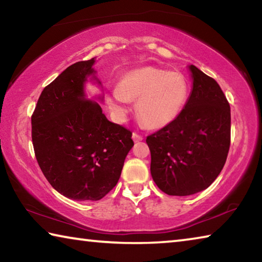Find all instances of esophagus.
I'll return each instance as SVG.
<instances>
[{
	"label": "esophagus",
	"mask_w": 262,
	"mask_h": 262,
	"mask_svg": "<svg viewBox=\"0 0 262 262\" xmlns=\"http://www.w3.org/2000/svg\"><path fill=\"white\" fill-rule=\"evenodd\" d=\"M133 140H134V142H140V141L143 140V136L139 134V133L134 132V133H133Z\"/></svg>",
	"instance_id": "1"
}]
</instances>
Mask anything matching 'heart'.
Returning <instances> with one entry per match:
<instances>
[{"instance_id": "b5f03b06", "label": "heart", "mask_w": 262, "mask_h": 262, "mask_svg": "<svg viewBox=\"0 0 262 262\" xmlns=\"http://www.w3.org/2000/svg\"><path fill=\"white\" fill-rule=\"evenodd\" d=\"M188 82L179 72L144 67L123 75L112 94V107L127 112L128 100L137 101V114L149 128H163L179 117L188 98Z\"/></svg>"}]
</instances>
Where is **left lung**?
Masks as SVG:
<instances>
[{
	"instance_id": "1",
	"label": "left lung",
	"mask_w": 262,
	"mask_h": 262,
	"mask_svg": "<svg viewBox=\"0 0 262 262\" xmlns=\"http://www.w3.org/2000/svg\"><path fill=\"white\" fill-rule=\"evenodd\" d=\"M193 90L179 117L147 136L152 179L167 195L206 189L223 168L231 140L227 97L214 78L189 66Z\"/></svg>"
}]
</instances>
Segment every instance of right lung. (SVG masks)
<instances>
[{
  "label": "right lung",
  "instance_id": "right-lung-1",
  "mask_svg": "<svg viewBox=\"0 0 262 262\" xmlns=\"http://www.w3.org/2000/svg\"><path fill=\"white\" fill-rule=\"evenodd\" d=\"M95 59L79 61L43 89L32 123L34 155L52 187L77 201L103 199L120 178L134 142L132 132L108 121L100 105L84 98Z\"/></svg>",
  "mask_w": 262,
  "mask_h": 262
}]
</instances>
